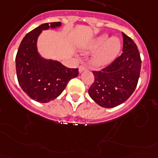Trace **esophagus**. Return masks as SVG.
Returning a JSON list of instances; mask_svg holds the SVG:
<instances>
[{"instance_id": "1", "label": "esophagus", "mask_w": 158, "mask_h": 158, "mask_svg": "<svg viewBox=\"0 0 158 158\" xmlns=\"http://www.w3.org/2000/svg\"><path fill=\"white\" fill-rule=\"evenodd\" d=\"M86 69V67H85L84 65H81L80 67H79V73H82V72L85 71Z\"/></svg>"}]
</instances>
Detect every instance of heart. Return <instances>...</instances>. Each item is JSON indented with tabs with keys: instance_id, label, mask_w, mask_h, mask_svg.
I'll return each instance as SVG.
<instances>
[{
	"instance_id": "heart-1",
	"label": "heart",
	"mask_w": 158,
	"mask_h": 158,
	"mask_svg": "<svg viewBox=\"0 0 158 158\" xmlns=\"http://www.w3.org/2000/svg\"><path fill=\"white\" fill-rule=\"evenodd\" d=\"M89 50H97L94 55L92 62L94 65L101 67L112 63L118 57L121 50L120 41L116 38L110 39L108 35H103L95 38L86 47Z\"/></svg>"
}]
</instances>
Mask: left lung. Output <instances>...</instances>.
<instances>
[{"label": "left lung", "instance_id": "obj_1", "mask_svg": "<svg viewBox=\"0 0 158 158\" xmlns=\"http://www.w3.org/2000/svg\"><path fill=\"white\" fill-rule=\"evenodd\" d=\"M123 34V53L101 71H93L94 82L89 95L97 104L112 108L123 103L135 90L140 77L141 60L137 46Z\"/></svg>", "mask_w": 158, "mask_h": 158}]
</instances>
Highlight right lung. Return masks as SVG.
Instances as JSON below:
<instances>
[{"instance_id": "obj_1", "label": "right lung", "mask_w": 158, "mask_h": 158, "mask_svg": "<svg viewBox=\"0 0 158 158\" xmlns=\"http://www.w3.org/2000/svg\"><path fill=\"white\" fill-rule=\"evenodd\" d=\"M61 23H44L26 35L16 56V72L21 88L31 98L45 103L56 98L78 69H69L60 62L44 59L38 52L37 40L42 31L55 29Z\"/></svg>"}]
</instances>
